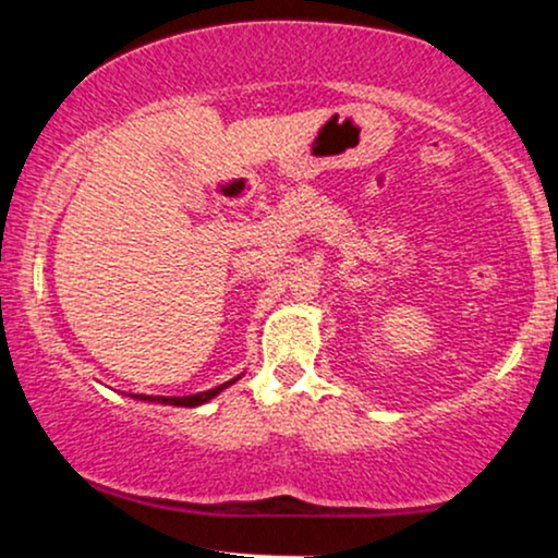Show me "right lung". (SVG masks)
I'll return each mask as SVG.
<instances>
[{
    "label": "right lung",
    "instance_id": "1",
    "mask_svg": "<svg viewBox=\"0 0 558 558\" xmlns=\"http://www.w3.org/2000/svg\"><path fill=\"white\" fill-rule=\"evenodd\" d=\"M235 380H239V377H233V380L222 383V386L202 390V393H194V396H141V393H133V396H136V399H144V401L170 403V407H198V403H207L209 399H215V396L220 393V390H226L228 386H233Z\"/></svg>",
    "mask_w": 558,
    "mask_h": 558
}]
</instances>
